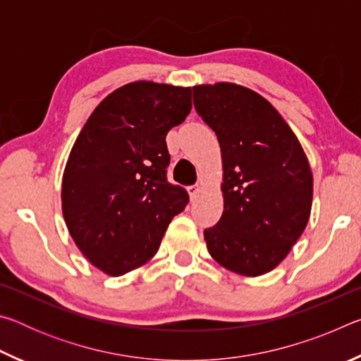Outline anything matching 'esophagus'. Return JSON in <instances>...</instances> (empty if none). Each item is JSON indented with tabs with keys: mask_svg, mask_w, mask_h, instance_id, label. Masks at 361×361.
Instances as JSON below:
<instances>
[{
	"mask_svg": "<svg viewBox=\"0 0 361 361\" xmlns=\"http://www.w3.org/2000/svg\"><path fill=\"white\" fill-rule=\"evenodd\" d=\"M188 192H189V195H191V199H194L195 195H197V192H199V186L197 185L188 186Z\"/></svg>",
	"mask_w": 361,
	"mask_h": 361,
	"instance_id": "34e87169",
	"label": "esophagus"
}]
</instances>
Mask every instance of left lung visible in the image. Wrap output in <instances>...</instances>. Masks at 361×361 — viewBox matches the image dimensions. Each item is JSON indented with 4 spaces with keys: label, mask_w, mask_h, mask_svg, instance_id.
<instances>
[{
    "label": "left lung",
    "mask_w": 361,
    "mask_h": 361,
    "mask_svg": "<svg viewBox=\"0 0 361 361\" xmlns=\"http://www.w3.org/2000/svg\"><path fill=\"white\" fill-rule=\"evenodd\" d=\"M194 108L216 133L224 210L204 231L212 258L240 276L272 271L301 237L312 172L301 143L264 97L229 82L192 87Z\"/></svg>",
    "instance_id": "obj_1"
}]
</instances>
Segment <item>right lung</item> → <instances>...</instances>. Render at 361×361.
Wrapping results in <instances>:
<instances>
[{"label":"right lung","mask_w":361,"mask_h":361,"mask_svg":"<svg viewBox=\"0 0 361 361\" xmlns=\"http://www.w3.org/2000/svg\"><path fill=\"white\" fill-rule=\"evenodd\" d=\"M191 111V89L137 81L94 109L62 181L65 223L78 248L108 276H124L156 255L185 210V188L167 180L166 137Z\"/></svg>","instance_id":"add662e5"}]
</instances>
